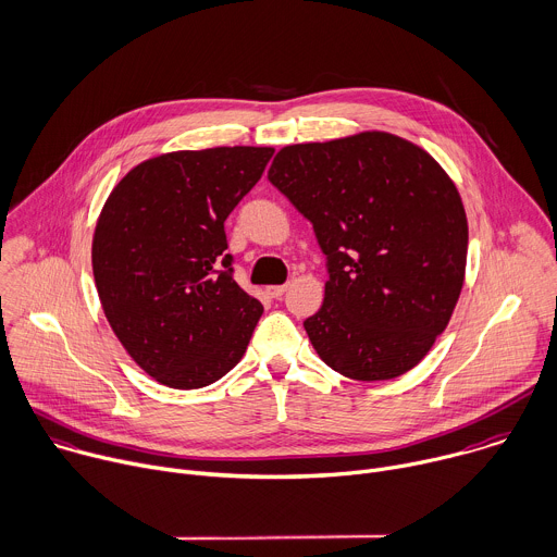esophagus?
<instances>
[{
    "mask_svg": "<svg viewBox=\"0 0 557 557\" xmlns=\"http://www.w3.org/2000/svg\"><path fill=\"white\" fill-rule=\"evenodd\" d=\"M285 292H287V283H285V285H272V287H268V294H270L272 298H281Z\"/></svg>",
    "mask_w": 557,
    "mask_h": 557,
    "instance_id": "34e87169",
    "label": "esophagus"
}]
</instances>
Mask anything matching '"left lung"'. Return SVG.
I'll return each mask as SVG.
<instances>
[{
  "label": "left lung",
  "instance_id": "left-lung-1",
  "mask_svg": "<svg viewBox=\"0 0 557 557\" xmlns=\"http://www.w3.org/2000/svg\"><path fill=\"white\" fill-rule=\"evenodd\" d=\"M268 180L313 226L322 307L302 324L326 367L393 380L417 367L459 300L468 219L436 160L384 132L276 153Z\"/></svg>",
  "mask_w": 557,
  "mask_h": 557
}]
</instances>
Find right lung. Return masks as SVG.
Wrapping results in <instances>:
<instances>
[{
	"label": "right lung",
	"instance_id": "add662e5",
	"mask_svg": "<svg viewBox=\"0 0 557 557\" xmlns=\"http://www.w3.org/2000/svg\"><path fill=\"white\" fill-rule=\"evenodd\" d=\"M272 153H164L132 169L102 206L91 244L102 311L134 362L164 386H208L248 349L263 305L235 283L224 221Z\"/></svg>",
	"mask_w": 557,
	"mask_h": 557
}]
</instances>
